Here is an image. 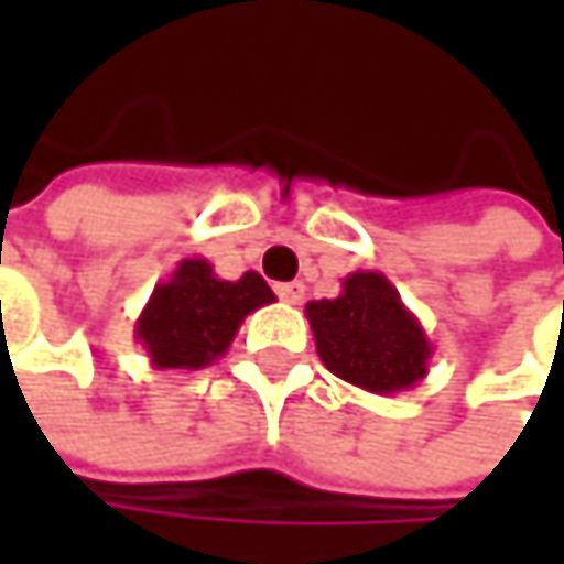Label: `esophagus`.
<instances>
[{"instance_id": "34e87169", "label": "esophagus", "mask_w": 564, "mask_h": 564, "mask_svg": "<svg viewBox=\"0 0 564 564\" xmlns=\"http://www.w3.org/2000/svg\"><path fill=\"white\" fill-rule=\"evenodd\" d=\"M303 293H306V286L300 281L278 283V296H281L283 303H303Z\"/></svg>"}]
</instances>
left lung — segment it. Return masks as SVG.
Listing matches in <instances>:
<instances>
[{
  "mask_svg": "<svg viewBox=\"0 0 564 564\" xmlns=\"http://www.w3.org/2000/svg\"><path fill=\"white\" fill-rule=\"evenodd\" d=\"M306 319L323 366L356 389L398 394L427 376L434 346L379 271H356L339 296L310 300Z\"/></svg>",
  "mask_w": 564,
  "mask_h": 564,
  "instance_id": "left-lung-1",
  "label": "left lung"
}]
</instances>
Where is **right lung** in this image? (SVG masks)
<instances>
[{
    "label": "right lung",
    "mask_w": 564,
    "mask_h": 564,
    "mask_svg": "<svg viewBox=\"0 0 564 564\" xmlns=\"http://www.w3.org/2000/svg\"><path fill=\"white\" fill-rule=\"evenodd\" d=\"M274 303V290L261 274L221 281L205 258H185L170 281L156 283L133 336L147 349L153 369H205L228 352L248 313Z\"/></svg>",
    "instance_id": "1"
}]
</instances>
